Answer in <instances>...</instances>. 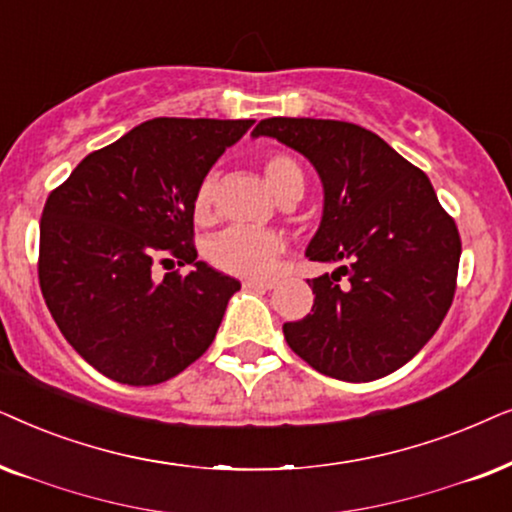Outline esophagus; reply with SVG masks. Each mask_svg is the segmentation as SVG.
Here are the masks:
<instances>
[{
    "label": "esophagus",
    "instance_id": "34e87169",
    "mask_svg": "<svg viewBox=\"0 0 512 512\" xmlns=\"http://www.w3.org/2000/svg\"><path fill=\"white\" fill-rule=\"evenodd\" d=\"M274 281H260V278H250V281L243 283V288L248 290H271L274 288Z\"/></svg>",
    "mask_w": 512,
    "mask_h": 512
}]
</instances>
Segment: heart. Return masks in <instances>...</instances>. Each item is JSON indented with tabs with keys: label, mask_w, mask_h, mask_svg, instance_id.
<instances>
[{
	"label": "heart",
	"mask_w": 512,
	"mask_h": 512,
	"mask_svg": "<svg viewBox=\"0 0 512 512\" xmlns=\"http://www.w3.org/2000/svg\"><path fill=\"white\" fill-rule=\"evenodd\" d=\"M264 177L269 187L274 189L278 199L304 192V173L302 166L285 152H271L262 159ZM217 180L215 175H206L199 182L194 194V215L196 220H208L213 215ZM285 248L281 234L269 229H245L231 227L213 238L208 248V260L217 269L227 271L234 276L245 278H264L274 271V264Z\"/></svg>",
	"instance_id": "b5f03b06"
}]
</instances>
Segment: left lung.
Wrapping results in <instances>:
<instances>
[{
  "mask_svg": "<svg viewBox=\"0 0 512 512\" xmlns=\"http://www.w3.org/2000/svg\"><path fill=\"white\" fill-rule=\"evenodd\" d=\"M323 182V220L306 257L339 264L306 281L313 306L285 342L325 377L374 381L424 349L452 306L461 238L424 170L367 128L332 119H262Z\"/></svg>",
  "mask_w": 512,
  "mask_h": 512,
  "instance_id": "1",
  "label": "left lung"
}]
</instances>
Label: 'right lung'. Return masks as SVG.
Segmentation results:
<instances>
[{"mask_svg":"<svg viewBox=\"0 0 512 512\" xmlns=\"http://www.w3.org/2000/svg\"><path fill=\"white\" fill-rule=\"evenodd\" d=\"M252 119H152L88 154L46 199L39 285L72 349L105 377L154 386L208 351L236 278L196 262L194 194ZM192 263L158 281L153 264Z\"/></svg>","mask_w":512,"mask_h":512,"instance_id":"1","label":"right lung"}]
</instances>
